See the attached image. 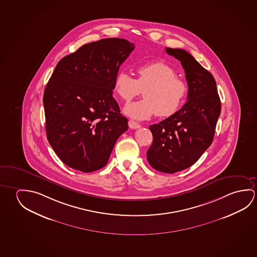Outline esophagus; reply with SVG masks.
Listing matches in <instances>:
<instances>
[{"mask_svg": "<svg viewBox=\"0 0 257 257\" xmlns=\"http://www.w3.org/2000/svg\"><path fill=\"white\" fill-rule=\"evenodd\" d=\"M128 124H129V127L132 128V129H138V128L141 127V125H140L138 122H135V121H133V120H129Z\"/></svg>", "mask_w": 257, "mask_h": 257, "instance_id": "1", "label": "esophagus"}]
</instances>
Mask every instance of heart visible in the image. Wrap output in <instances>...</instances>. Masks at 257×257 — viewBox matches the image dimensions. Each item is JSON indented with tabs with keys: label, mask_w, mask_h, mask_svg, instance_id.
Listing matches in <instances>:
<instances>
[{
	"label": "heart",
	"mask_w": 257,
	"mask_h": 257,
	"mask_svg": "<svg viewBox=\"0 0 257 257\" xmlns=\"http://www.w3.org/2000/svg\"><path fill=\"white\" fill-rule=\"evenodd\" d=\"M135 79L128 72L120 71L114 77V89L122 101H130L143 88V98L130 103L124 113L136 120H145L157 114L169 117L176 114L185 101L187 87L177 78L176 70L164 62L141 65Z\"/></svg>",
	"instance_id": "1"
}]
</instances>
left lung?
<instances>
[{
	"label": "left lung",
	"mask_w": 257,
	"mask_h": 257,
	"mask_svg": "<svg viewBox=\"0 0 257 257\" xmlns=\"http://www.w3.org/2000/svg\"><path fill=\"white\" fill-rule=\"evenodd\" d=\"M181 62L188 84L187 101L180 110L152 124L147 160L160 172H178L194 164L210 147L220 114V99L213 76L194 56L179 48H166Z\"/></svg>",
	"instance_id": "8db88e82"
}]
</instances>
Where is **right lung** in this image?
<instances>
[{"label":"right lung","mask_w":257,"mask_h":257,"mask_svg":"<svg viewBox=\"0 0 257 257\" xmlns=\"http://www.w3.org/2000/svg\"><path fill=\"white\" fill-rule=\"evenodd\" d=\"M134 49L126 39L105 38L57 63L43 103L47 140L68 167L85 173L102 169L128 129L113 89L120 65Z\"/></svg>","instance_id":"obj_1"}]
</instances>
